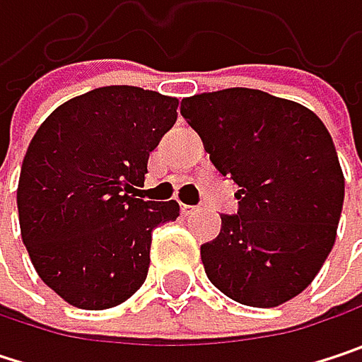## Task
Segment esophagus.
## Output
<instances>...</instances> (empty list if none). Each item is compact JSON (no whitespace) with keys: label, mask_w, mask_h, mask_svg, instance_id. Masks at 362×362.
<instances>
[{"label":"esophagus","mask_w":362,"mask_h":362,"mask_svg":"<svg viewBox=\"0 0 362 362\" xmlns=\"http://www.w3.org/2000/svg\"><path fill=\"white\" fill-rule=\"evenodd\" d=\"M194 211H199V207H194V205H182V214H184V216H190V214H194Z\"/></svg>","instance_id":"esophagus-1"}]
</instances>
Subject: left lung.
I'll use <instances>...</instances> for the list:
<instances>
[{
  "mask_svg": "<svg viewBox=\"0 0 362 362\" xmlns=\"http://www.w3.org/2000/svg\"><path fill=\"white\" fill-rule=\"evenodd\" d=\"M220 176L239 186L237 214L201 245L207 279L230 300L272 308L302 293L335 243L344 174L323 121L306 107L250 88L184 98Z\"/></svg>",
  "mask_w": 362,
  "mask_h": 362,
  "instance_id": "left-lung-1",
  "label": "left lung"
}]
</instances>
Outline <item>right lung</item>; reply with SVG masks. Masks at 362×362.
Listing matches in <instances>:
<instances>
[{
    "instance_id": "obj_1",
    "label": "right lung",
    "mask_w": 362,
    "mask_h": 362,
    "mask_svg": "<svg viewBox=\"0 0 362 362\" xmlns=\"http://www.w3.org/2000/svg\"><path fill=\"white\" fill-rule=\"evenodd\" d=\"M176 109L159 92L109 86L39 125L16 192L21 233L41 281L71 306L105 310L132 298L148 274L153 230L180 216L176 201L136 194Z\"/></svg>"
}]
</instances>
